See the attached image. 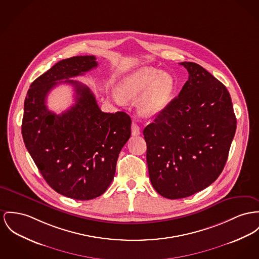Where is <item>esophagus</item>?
<instances>
[{"mask_svg":"<svg viewBox=\"0 0 259 259\" xmlns=\"http://www.w3.org/2000/svg\"><path fill=\"white\" fill-rule=\"evenodd\" d=\"M132 134H133V136L140 135V127L136 121H133V123H132Z\"/></svg>","mask_w":259,"mask_h":259,"instance_id":"34e87169","label":"esophagus"}]
</instances>
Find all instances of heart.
Masks as SVG:
<instances>
[{
  "mask_svg": "<svg viewBox=\"0 0 259 259\" xmlns=\"http://www.w3.org/2000/svg\"><path fill=\"white\" fill-rule=\"evenodd\" d=\"M174 79L169 73L153 68H144L123 77L117 87L118 93L125 99L142 94L138 108L147 116L163 111L171 100Z\"/></svg>",
  "mask_w": 259,
  "mask_h": 259,
  "instance_id": "heart-1",
  "label": "heart"
}]
</instances>
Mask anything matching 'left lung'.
Returning <instances> with one entry per match:
<instances>
[{"instance_id":"obj_1","label":"left lung","mask_w":259,"mask_h":259,"mask_svg":"<svg viewBox=\"0 0 259 259\" xmlns=\"http://www.w3.org/2000/svg\"><path fill=\"white\" fill-rule=\"evenodd\" d=\"M181 65L189 80L143 131L149 179L169 199L190 196L217 180L237 128L224 84L195 63Z\"/></svg>"}]
</instances>
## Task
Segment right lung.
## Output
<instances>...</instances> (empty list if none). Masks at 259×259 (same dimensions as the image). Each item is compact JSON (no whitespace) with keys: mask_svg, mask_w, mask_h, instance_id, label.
Returning <instances> with one entry per match:
<instances>
[{"mask_svg":"<svg viewBox=\"0 0 259 259\" xmlns=\"http://www.w3.org/2000/svg\"><path fill=\"white\" fill-rule=\"evenodd\" d=\"M97 66L94 56L62 60L35 79L24 101L25 147L53 190L76 200L93 199L107 190L132 134L127 114L104 113L87 85L69 79ZM60 83L74 87L76 103L57 115L48 110L46 98Z\"/></svg>","mask_w":259,"mask_h":259,"instance_id":"right-lung-1","label":"right lung"}]
</instances>
